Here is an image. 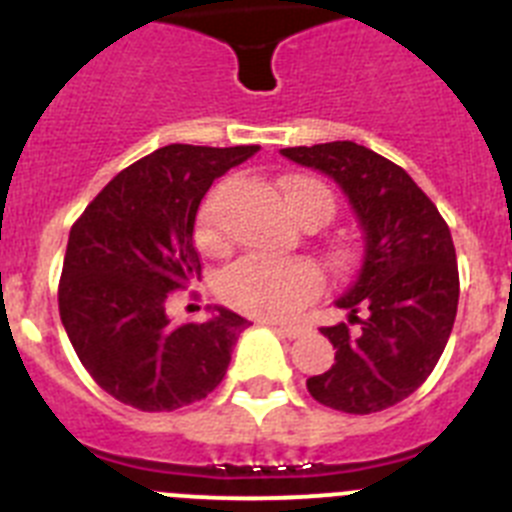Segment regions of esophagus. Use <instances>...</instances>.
Returning <instances> with one entry per match:
<instances>
[{"label": "esophagus", "mask_w": 512, "mask_h": 512, "mask_svg": "<svg viewBox=\"0 0 512 512\" xmlns=\"http://www.w3.org/2000/svg\"><path fill=\"white\" fill-rule=\"evenodd\" d=\"M269 325L284 338H300L302 333H305V325H295V323H269Z\"/></svg>", "instance_id": "34e87169"}]
</instances>
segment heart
<instances>
[{"mask_svg":"<svg viewBox=\"0 0 512 512\" xmlns=\"http://www.w3.org/2000/svg\"><path fill=\"white\" fill-rule=\"evenodd\" d=\"M287 202L297 220L320 217L325 223L333 215V194L325 184L310 176H289L284 182ZM220 194L210 197L200 212L197 235L205 248L220 246ZM323 289V271L307 259H259L246 256L235 261L217 279V295L230 307L259 318H287Z\"/></svg>","mask_w":512,"mask_h":512,"instance_id":"obj_1","label":"heart"}]
</instances>
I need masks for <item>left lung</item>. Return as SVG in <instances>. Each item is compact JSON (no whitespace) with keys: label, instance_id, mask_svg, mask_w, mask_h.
Segmentation results:
<instances>
[{"label":"left lung","instance_id":"8db88e82","mask_svg":"<svg viewBox=\"0 0 512 512\" xmlns=\"http://www.w3.org/2000/svg\"><path fill=\"white\" fill-rule=\"evenodd\" d=\"M282 156L328 174L364 230L359 274L336 300L359 330L320 328L336 364L307 379V390L341 413L392 408L428 379L454 328L459 269L449 225L408 171L354 140L282 148Z\"/></svg>","mask_w":512,"mask_h":512}]
</instances>
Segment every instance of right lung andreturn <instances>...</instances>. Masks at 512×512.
I'll return each mask as SVG.
<instances>
[{
    "mask_svg": "<svg viewBox=\"0 0 512 512\" xmlns=\"http://www.w3.org/2000/svg\"><path fill=\"white\" fill-rule=\"evenodd\" d=\"M259 146L158 148L122 169L71 225L58 312L76 356L107 395L169 413L210 395L248 320L215 307L171 325L166 300L202 277L194 220L217 176Z\"/></svg>",
    "mask_w": 512,
    "mask_h": 512,
    "instance_id": "right-lung-1",
    "label": "right lung"
}]
</instances>
